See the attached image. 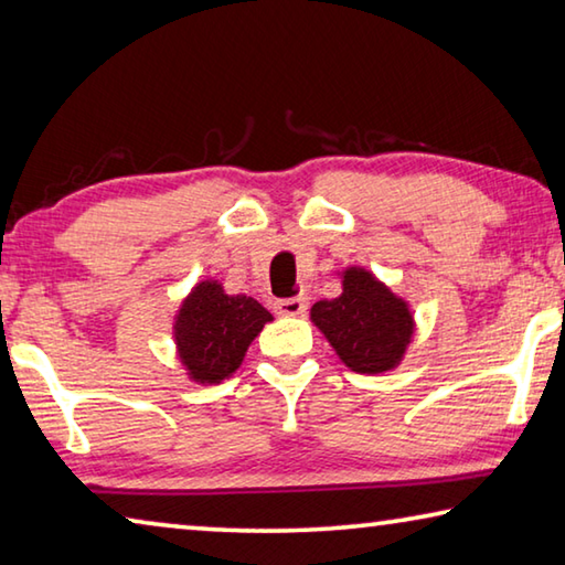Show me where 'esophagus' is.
I'll return each mask as SVG.
<instances>
[{
  "label": "esophagus",
  "mask_w": 565,
  "mask_h": 565,
  "mask_svg": "<svg viewBox=\"0 0 565 565\" xmlns=\"http://www.w3.org/2000/svg\"><path fill=\"white\" fill-rule=\"evenodd\" d=\"M306 309H309V299L306 296H294V299H281L276 301V313L279 317H303Z\"/></svg>",
  "instance_id": "obj_1"
}]
</instances>
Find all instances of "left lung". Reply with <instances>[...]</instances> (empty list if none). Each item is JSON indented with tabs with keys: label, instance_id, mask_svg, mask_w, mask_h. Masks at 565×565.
<instances>
[{
	"label": "left lung",
	"instance_id": "obj_1",
	"mask_svg": "<svg viewBox=\"0 0 565 565\" xmlns=\"http://www.w3.org/2000/svg\"><path fill=\"white\" fill-rule=\"evenodd\" d=\"M337 274L341 294L313 303L311 323L347 369L366 376L394 371L416 333L411 303L366 266L349 264Z\"/></svg>",
	"mask_w": 565,
	"mask_h": 565
}]
</instances>
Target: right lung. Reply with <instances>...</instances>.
<instances>
[{
    "mask_svg": "<svg viewBox=\"0 0 565 565\" xmlns=\"http://www.w3.org/2000/svg\"><path fill=\"white\" fill-rule=\"evenodd\" d=\"M269 321L271 313L252 296L226 294L218 279L196 281L171 321V339L186 379L202 386L232 379Z\"/></svg>",
    "mask_w": 565,
    "mask_h": 565,
    "instance_id": "right-lung-1",
    "label": "right lung"
}]
</instances>
